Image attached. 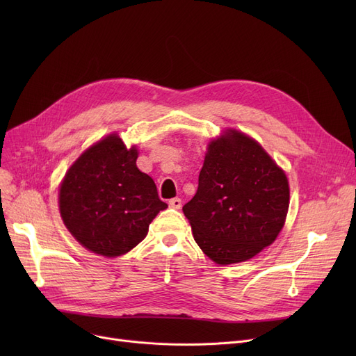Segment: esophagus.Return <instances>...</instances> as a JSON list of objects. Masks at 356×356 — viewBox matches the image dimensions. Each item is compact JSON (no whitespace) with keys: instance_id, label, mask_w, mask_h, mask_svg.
<instances>
[{"instance_id":"34e87169","label":"esophagus","mask_w":356,"mask_h":356,"mask_svg":"<svg viewBox=\"0 0 356 356\" xmlns=\"http://www.w3.org/2000/svg\"><path fill=\"white\" fill-rule=\"evenodd\" d=\"M168 207L173 208V209H180L181 208V200L179 197H173L168 200Z\"/></svg>"}]
</instances>
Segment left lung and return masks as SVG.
<instances>
[{
  "label": "left lung",
  "mask_w": 356,
  "mask_h": 356,
  "mask_svg": "<svg viewBox=\"0 0 356 356\" xmlns=\"http://www.w3.org/2000/svg\"><path fill=\"white\" fill-rule=\"evenodd\" d=\"M286 173L254 138L227 129L208 145L197 192L183 207L193 238L216 264L242 263L271 245L284 227Z\"/></svg>",
  "instance_id": "8db88e82"
}]
</instances>
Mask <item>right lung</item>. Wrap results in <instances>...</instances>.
<instances>
[{
  "label": "right lung",
  "instance_id": "1",
  "mask_svg": "<svg viewBox=\"0 0 356 356\" xmlns=\"http://www.w3.org/2000/svg\"><path fill=\"white\" fill-rule=\"evenodd\" d=\"M137 157L136 147L127 148L111 134L67 170L59 192L60 216L86 250L109 258L131 251L167 208L154 180L138 170Z\"/></svg>",
  "mask_w": 356,
  "mask_h": 356
}]
</instances>
